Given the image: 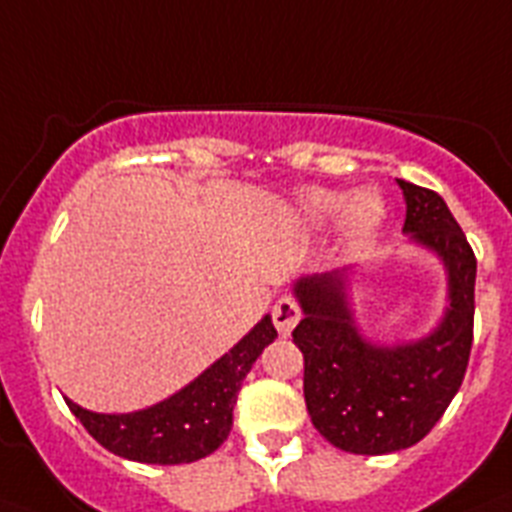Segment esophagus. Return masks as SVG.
Masks as SVG:
<instances>
[{
	"label": "esophagus",
	"instance_id": "34e87169",
	"mask_svg": "<svg viewBox=\"0 0 512 512\" xmlns=\"http://www.w3.org/2000/svg\"><path fill=\"white\" fill-rule=\"evenodd\" d=\"M270 315H273V325H276L278 333H281V336H289L296 322H299V317H302V309H299L296 299L281 296V299L273 304V312H270Z\"/></svg>",
	"mask_w": 512,
	"mask_h": 512
}]
</instances>
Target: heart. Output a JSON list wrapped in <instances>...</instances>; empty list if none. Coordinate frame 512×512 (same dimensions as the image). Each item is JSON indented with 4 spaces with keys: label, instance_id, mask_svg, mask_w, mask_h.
Returning a JSON list of instances; mask_svg holds the SVG:
<instances>
[{
    "label": "heart",
    "instance_id": "heart-1",
    "mask_svg": "<svg viewBox=\"0 0 512 512\" xmlns=\"http://www.w3.org/2000/svg\"><path fill=\"white\" fill-rule=\"evenodd\" d=\"M346 209L350 210L346 214V231H349L351 242H364L367 236L375 234V229L382 223V216H385L382 197L372 190L359 192L354 200L349 195H341V192H309L304 197V213L317 226L336 221Z\"/></svg>",
    "mask_w": 512,
    "mask_h": 512
}]
</instances>
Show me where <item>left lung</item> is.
Instances as JSON below:
<instances>
[{"mask_svg":"<svg viewBox=\"0 0 512 512\" xmlns=\"http://www.w3.org/2000/svg\"><path fill=\"white\" fill-rule=\"evenodd\" d=\"M398 184L406 197L403 231L448 268L450 307L432 336L403 346L359 336L343 273L294 286L304 320L291 336L304 354L307 411L317 432L346 453L385 455L427 437L461 388L474 343V249L435 190Z\"/></svg>","mask_w":512,"mask_h":512,"instance_id":"left-lung-1","label":"left lung"}]
</instances>
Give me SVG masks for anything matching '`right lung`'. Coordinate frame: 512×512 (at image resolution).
Instances as JSON below:
<instances>
[{
  "instance_id": "1",
  "label": "right lung",
  "mask_w": 512,
  "mask_h": 512,
  "mask_svg": "<svg viewBox=\"0 0 512 512\" xmlns=\"http://www.w3.org/2000/svg\"><path fill=\"white\" fill-rule=\"evenodd\" d=\"M276 336L273 320L263 317L195 382L150 409L135 414H93L72 401L67 406L88 435L109 453L158 466L200 461L229 437L236 393L257 356Z\"/></svg>"
}]
</instances>
